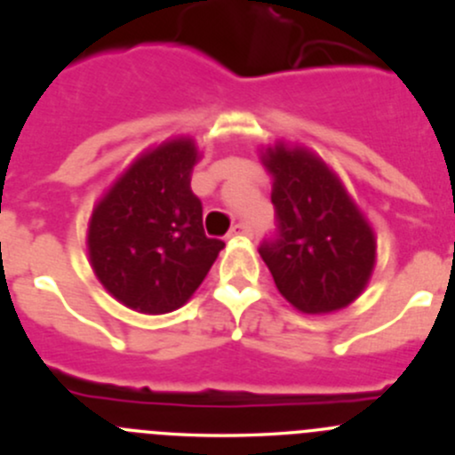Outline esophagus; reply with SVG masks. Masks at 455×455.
I'll return each mask as SVG.
<instances>
[{"mask_svg": "<svg viewBox=\"0 0 455 455\" xmlns=\"http://www.w3.org/2000/svg\"><path fill=\"white\" fill-rule=\"evenodd\" d=\"M228 236L229 238H251L253 236V229H251V226H247V223H236V226H232V229H229Z\"/></svg>", "mask_w": 455, "mask_h": 455, "instance_id": "esophagus-1", "label": "esophagus"}]
</instances>
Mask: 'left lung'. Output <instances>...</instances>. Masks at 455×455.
I'll use <instances>...</instances> for the list:
<instances>
[{
    "mask_svg": "<svg viewBox=\"0 0 455 455\" xmlns=\"http://www.w3.org/2000/svg\"><path fill=\"white\" fill-rule=\"evenodd\" d=\"M272 174L276 229L261 259L287 302L300 313L345 308L375 268V234L343 183L317 155L279 142L261 155Z\"/></svg>",
    "mask_w": 455,
    "mask_h": 455,
    "instance_id": "8db88e82",
    "label": "left lung"
}]
</instances>
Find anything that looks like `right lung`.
I'll return each mask as SVG.
<instances>
[{"label": "right lung", "mask_w": 455, "mask_h": 455, "mask_svg": "<svg viewBox=\"0 0 455 455\" xmlns=\"http://www.w3.org/2000/svg\"><path fill=\"white\" fill-rule=\"evenodd\" d=\"M196 162L191 138L159 144L140 155L93 208L91 266L127 308L147 315L180 308L226 247L204 234L202 202L191 191Z\"/></svg>", "instance_id": "obj_1"}]
</instances>
